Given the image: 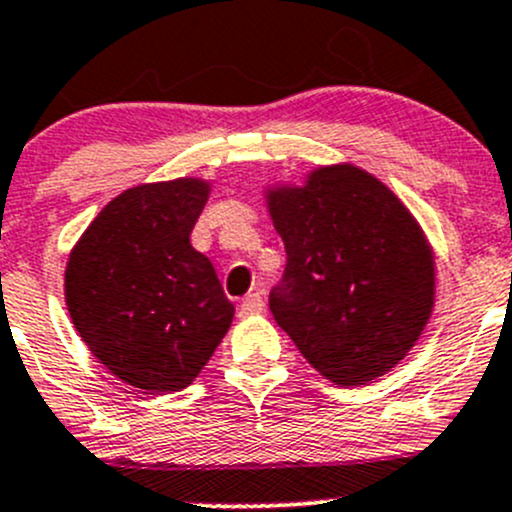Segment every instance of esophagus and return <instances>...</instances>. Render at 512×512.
Returning <instances> with one entry per match:
<instances>
[{
	"label": "esophagus",
	"mask_w": 512,
	"mask_h": 512,
	"mask_svg": "<svg viewBox=\"0 0 512 512\" xmlns=\"http://www.w3.org/2000/svg\"><path fill=\"white\" fill-rule=\"evenodd\" d=\"M262 309H265V302H262L260 294H247L245 299H242L240 304V317H255V314H260Z\"/></svg>",
	"instance_id": "1"
}]
</instances>
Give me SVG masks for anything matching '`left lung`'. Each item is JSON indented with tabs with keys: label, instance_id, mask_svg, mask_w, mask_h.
Wrapping results in <instances>:
<instances>
[{
	"label": "left lung",
	"instance_id": "8db88e82",
	"mask_svg": "<svg viewBox=\"0 0 512 512\" xmlns=\"http://www.w3.org/2000/svg\"><path fill=\"white\" fill-rule=\"evenodd\" d=\"M287 250L270 309L304 359L339 386L394 369L426 329L436 257L421 225L379 178L319 165L265 190Z\"/></svg>",
	"mask_w": 512,
	"mask_h": 512
}]
</instances>
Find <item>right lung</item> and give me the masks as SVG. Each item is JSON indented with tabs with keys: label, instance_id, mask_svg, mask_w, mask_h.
Instances as JSON below:
<instances>
[{
	"label": "right lung",
	"instance_id": "1",
	"mask_svg": "<svg viewBox=\"0 0 512 512\" xmlns=\"http://www.w3.org/2000/svg\"><path fill=\"white\" fill-rule=\"evenodd\" d=\"M208 198L203 178L128 188L69 252L71 322L89 352L136 389L190 386L230 329L235 307L208 257L190 245Z\"/></svg>",
	"mask_w": 512,
	"mask_h": 512
}]
</instances>
